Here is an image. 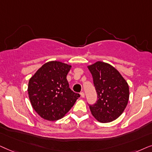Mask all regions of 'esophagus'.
<instances>
[{"label": "esophagus", "mask_w": 152, "mask_h": 152, "mask_svg": "<svg viewBox=\"0 0 152 152\" xmlns=\"http://www.w3.org/2000/svg\"><path fill=\"white\" fill-rule=\"evenodd\" d=\"M80 96H81L82 98H84V97H85V93L83 92H80Z\"/></svg>", "instance_id": "obj_1"}]
</instances>
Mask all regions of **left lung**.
<instances>
[{"label": "left lung", "instance_id": "obj_1", "mask_svg": "<svg viewBox=\"0 0 152 152\" xmlns=\"http://www.w3.org/2000/svg\"><path fill=\"white\" fill-rule=\"evenodd\" d=\"M92 75L97 100L90 109L99 122L107 123L122 115L128 104L129 86L116 69L108 63L96 62L88 66Z\"/></svg>", "mask_w": 152, "mask_h": 152}]
</instances>
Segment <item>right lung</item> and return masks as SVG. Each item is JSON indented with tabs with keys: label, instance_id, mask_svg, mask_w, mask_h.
<instances>
[{
	"label": "right lung",
	"instance_id": "right-lung-1",
	"mask_svg": "<svg viewBox=\"0 0 152 152\" xmlns=\"http://www.w3.org/2000/svg\"><path fill=\"white\" fill-rule=\"evenodd\" d=\"M71 66L58 61L42 66L28 83V92L32 108L42 118L56 121L63 117L80 94L69 87L66 75Z\"/></svg>",
	"mask_w": 152,
	"mask_h": 152
}]
</instances>
